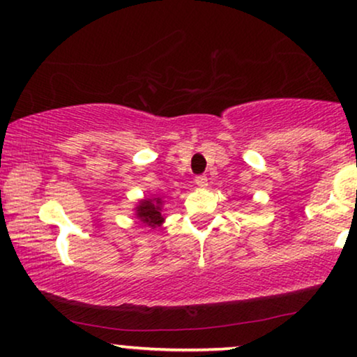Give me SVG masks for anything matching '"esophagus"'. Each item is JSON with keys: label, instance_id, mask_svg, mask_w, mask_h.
<instances>
[{"label": "esophagus", "instance_id": "34e87169", "mask_svg": "<svg viewBox=\"0 0 357 357\" xmlns=\"http://www.w3.org/2000/svg\"><path fill=\"white\" fill-rule=\"evenodd\" d=\"M195 185L200 188H205L208 185V178L205 177V175H198V177H195Z\"/></svg>", "mask_w": 357, "mask_h": 357}]
</instances>
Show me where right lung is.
I'll return each mask as SVG.
<instances>
[{
	"mask_svg": "<svg viewBox=\"0 0 357 357\" xmlns=\"http://www.w3.org/2000/svg\"><path fill=\"white\" fill-rule=\"evenodd\" d=\"M162 206H164V202H162L160 197L141 198L137 202V205L134 206V218H137L141 221V225H144L151 229L160 228L162 223L165 221Z\"/></svg>",
	"mask_w": 357,
	"mask_h": 357,
	"instance_id": "right-lung-1",
	"label": "right lung"
}]
</instances>
